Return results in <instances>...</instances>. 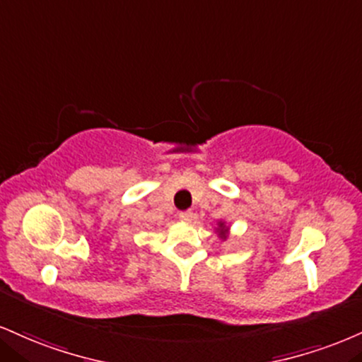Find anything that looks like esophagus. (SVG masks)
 I'll list each match as a JSON object with an SVG mask.
<instances>
[{
  "label": "esophagus",
  "mask_w": 362,
  "mask_h": 362,
  "mask_svg": "<svg viewBox=\"0 0 362 362\" xmlns=\"http://www.w3.org/2000/svg\"><path fill=\"white\" fill-rule=\"evenodd\" d=\"M195 219V214L192 211H185V212H180V221H184V223H192Z\"/></svg>",
  "instance_id": "34e87169"
}]
</instances>
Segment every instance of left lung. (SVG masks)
<instances>
[{
  "instance_id": "obj_1",
  "label": "left lung",
  "mask_w": 362,
  "mask_h": 362,
  "mask_svg": "<svg viewBox=\"0 0 362 362\" xmlns=\"http://www.w3.org/2000/svg\"><path fill=\"white\" fill-rule=\"evenodd\" d=\"M216 234L217 236H219V239L221 241H228V238H229V224L226 223V221H217V226H216Z\"/></svg>"
}]
</instances>
